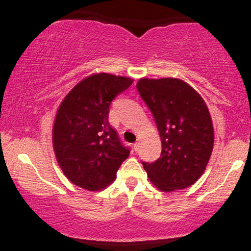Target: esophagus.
<instances>
[{
	"mask_svg": "<svg viewBox=\"0 0 251 251\" xmlns=\"http://www.w3.org/2000/svg\"><path fill=\"white\" fill-rule=\"evenodd\" d=\"M133 150L136 151H137L138 150H139V143H134V144H133Z\"/></svg>",
	"mask_w": 251,
	"mask_h": 251,
	"instance_id": "obj_1",
	"label": "esophagus"
}]
</instances>
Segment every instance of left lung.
Listing matches in <instances>:
<instances>
[{"instance_id": "left-lung-1", "label": "left lung", "mask_w": 251, "mask_h": 251, "mask_svg": "<svg viewBox=\"0 0 251 251\" xmlns=\"http://www.w3.org/2000/svg\"><path fill=\"white\" fill-rule=\"evenodd\" d=\"M137 89L162 140L161 157L141 162L148 177L166 192L192 186L204 173L214 145L213 123L204 100L176 78H144Z\"/></svg>"}]
</instances>
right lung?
<instances>
[{"instance_id": "add662e5", "label": "right lung", "mask_w": 251, "mask_h": 251, "mask_svg": "<svg viewBox=\"0 0 251 251\" xmlns=\"http://www.w3.org/2000/svg\"><path fill=\"white\" fill-rule=\"evenodd\" d=\"M132 79L110 74L93 75L74 87L57 110L53 147L64 176L89 191L111 184L130 147L123 146L108 122L110 105L128 89Z\"/></svg>"}]
</instances>
